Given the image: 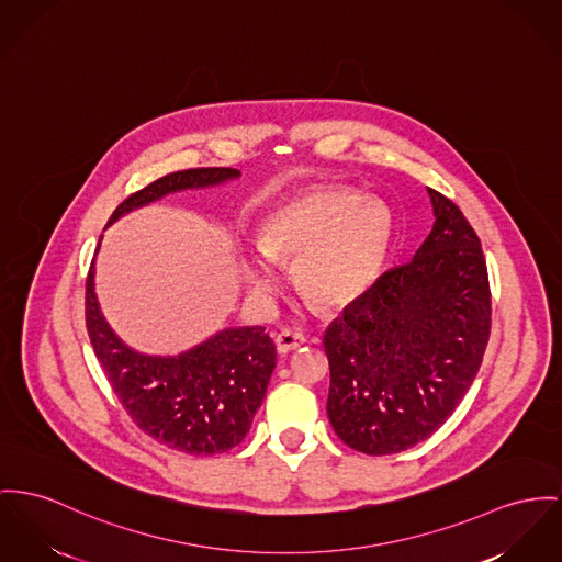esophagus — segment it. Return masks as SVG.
Segmentation results:
<instances>
[{
  "instance_id": "34e87169",
  "label": "esophagus",
  "mask_w": 562,
  "mask_h": 562,
  "mask_svg": "<svg viewBox=\"0 0 562 562\" xmlns=\"http://www.w3.org/2000/svg\"><path fill=\"white\" fill-rule=\"evenodd\" d=\"M304 342H306V337L296 330H283L274 337V345H277L279 353H290V351L302 347Z\"/></svg>"
}]
</instances>
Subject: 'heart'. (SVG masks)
<instances>
[{
	"label": "heart",
	"mask_w": 562,
	"mask_h": 562,
	"mask_svg": "<svg viewBox=\"0 0 562 562\" xmlns=\"http://www.w3.org/2000/svg\"><path fill=\"white\" fill-rule=\"evenodd\" d=\"M394 238L390 206L353 189H311L272 206L256 251L240 256L254 294L277 285L274 262H296L300 292L322 308H342L373 288Z\"/></svg>",
	"instance_id": "b5f03b06"
}]
</instances>
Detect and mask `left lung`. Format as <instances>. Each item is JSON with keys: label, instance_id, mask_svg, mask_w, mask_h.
Returning <instances> with one entry per match:
<instances>
[{"label": "left lung", "instance_id": "1", "mask_svg": "<svg viewBox=\"0 0 562 562\" xmlns=\"http://www.w3.org/2000/svg\"><path fill=\"white\" fill-rule=\"evenodd\" d=\"M435 225L326 335L328 417L342 443L398 453L439 430L469 392L490 337L486 260L460 209L426 189Z\"/></svg>", "mask_w": 562, "mask_h": 562}]
</instances>
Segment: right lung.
<instances>
[{
	"label": "right lung",
	"mask_w": 562,
	"mask_h": 562,
	"mask_svg": "<svg viewBox=\"0 0 562 562\" xmlns=\"http://www.w3.org/2000/svg\"><path fill=\"white\" fill-rule=\"evenodd\" d=\"M238 177L236 168L166 175L123 200L109 225L168 193L217 188ZM85 315L93 351L114 394L155 441L193 456H213L245 439L277 362L274 342L263 326L224 328L179 356L136 351L114 333L100 308L95 260L87 277Z\"/></svg>",
	"instance_id": "add662e5"
}]
</instances>
